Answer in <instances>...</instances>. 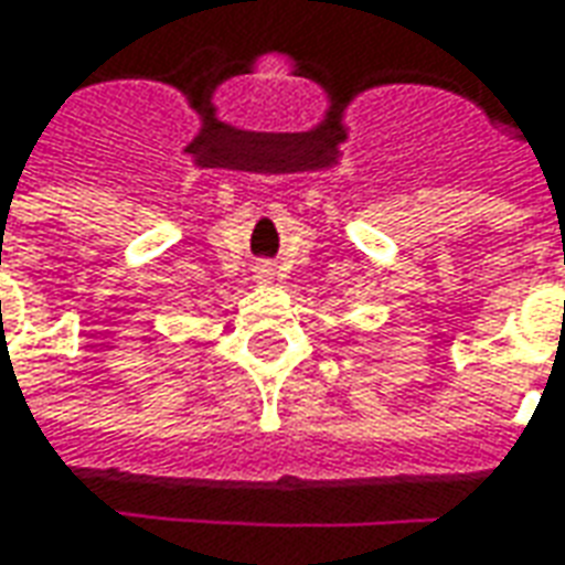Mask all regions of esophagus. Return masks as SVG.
Returning <instances> with one entry per match:
<instances>
[{
    "instance_id": "esophagus-1",
    "label": "esophagus",
    "mask_w": 565,
    "mask_h": 565,
    "mask_svg": "<svg viewBox=\"0 0 565 565\" xmlns=\"http://www.w3.org/2000/svg\"><path fill=\"white\" fill-rule=\"evenodd\" d=\"M257 278H259V281H263V284L271 281V269H269V266H259V269H257Z\"/></svg>"
}]
</instances>
